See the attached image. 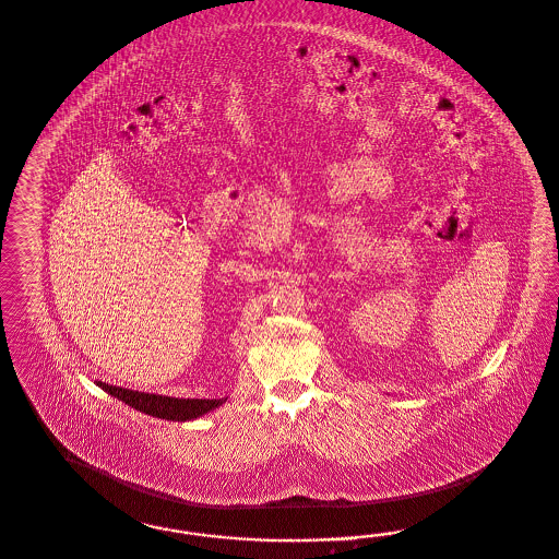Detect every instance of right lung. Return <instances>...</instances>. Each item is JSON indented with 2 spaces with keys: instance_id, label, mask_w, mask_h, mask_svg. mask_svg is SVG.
Returning a JSON list of instances; mask_svg holds the SVG:
<instances>
[{
  "instance_id": "1",
  "label": "right lung",
  "mask_w": 559,
  "mask_h": 559,
  "mask_svg": "<svg viewBox=\"0 0 559 559\" xmlns=\"http://www.w3.org/2000/svg\"><path fill=\"white\" fill-rule=\"evenodd\" d=\"M97 385L135 411L156 419H167V421H193L227 403V399L209 401V399H175V396H163V394H148V392H138L121 385L107 384L100 380H97Z\"/></svg>"
}]
</instances>
